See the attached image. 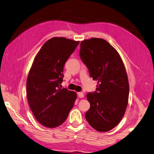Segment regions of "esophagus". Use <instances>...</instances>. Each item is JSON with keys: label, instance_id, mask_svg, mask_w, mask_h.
I'll return each mask as SVG.
<instances>
[{"label": "esophagus", "instance_id": "obj_1", "mask_svg": "<svg viewBox=\"0 0 154 154\" xmlns=\"http://www.w3.org/2000/svg\"><path fill=\"white\" fill-rule=\"evenodd\" d=\"M77 96H78V97H79V98H82L84 97V94L82 93V92H78L77 93Z\"/></svg>", "mask_w": 154, "mask_h": 154}]
</instances>
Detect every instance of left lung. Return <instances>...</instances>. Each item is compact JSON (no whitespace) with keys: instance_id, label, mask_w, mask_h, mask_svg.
I'll return each mask as SVG.
<instances>
[{"instance_id":"obj_1","label":"left lung","mask_w":154,"mask_h":154,"mask_svg":"<svg viewBox=\"0 0 154 154\" xmlns=\"http://www.w3.org/2000/svg\"><path fill=\"white\" fill-rule=\"evenodd\" d=\"M79 55L90 77L97 80L96 91L86 95L90 107L86 120L97 131H109L120 123L128 103L129 86L124 63L116 50L101 38L81 42Z\"/></svg>"}]
</instances>
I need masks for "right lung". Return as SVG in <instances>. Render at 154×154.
Instances as JSON below:
<instances>
[{
    "mask_svg": "<svg viewBox=\"0 0 154 154\" xmlns=\"http://www.w3.org/2000/svg\"><path fill=\"white\" fill-rule=\"evenodd\" d=\"M79 42L53 38L35 57L26 81V96L36 119L47 128L64 123L77 98L75 92L60 88L66 61Z\"/></svg>",
    "mask_w": 154,
    "mask_h": 154,
    "instance_id": "1",
    "label": "right lung"
}]
</instances>
